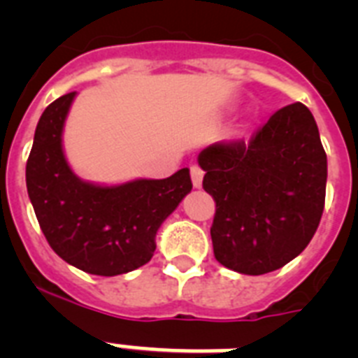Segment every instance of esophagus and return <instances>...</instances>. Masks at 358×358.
<instances>
[{
	"label": "esophagus",
	"instance_id": "esophagus-1",
	"mask_svg": "<svg viewBox=\"0 0 358 358\" xmlns=\"http://www.w3.org/2000/svg\"><path fill=\"white\" fill-rule=\"evenodd\" d=\"M189 176H192V182H194L195 188H201L204 170H202L199 164H192V166H189Z\"/></svg>",
	"mask_w": 358,
	"mask_h": 358
}]
</instances>
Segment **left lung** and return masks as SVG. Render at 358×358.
<instances>
[{
	"label": "left lung",
	"instance_id": "left-lung-1",
	"mask_svg": "<svg viewBox=\"0 0 358 358\" xmlns=\"http://www.w3.org/2000/svg\"><path fill=\"white\" fill-rule=\"evenodd\" d=\"M202 188L215 201L218 264L260 276L294 260L317 231L327 195V152L308 107L276 110L249 141H218L199 154Z\"/></svg>",
	"mask_w": 358,
	"mask_h": 358
}]
</instances>
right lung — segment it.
<instances>
[{"instance_id":"right-lung-1","label":"right lung","mask_w":358,"mask_h":358,"mask_svg":"<svg viewBox=\"0 0 358 358\" xmlns=\"http://www.w3.org/2000/svg\"><path fill=\"white\" fill-rule=\"evenodd\" d=\"M75 91L57 98L37 123L27 161V188L50 248L73 267L96 276L148 264L164 218L192 189L189 170L166 179L98 186L78 179L62 150V129Z\"/></svg>"}]
</instances>
